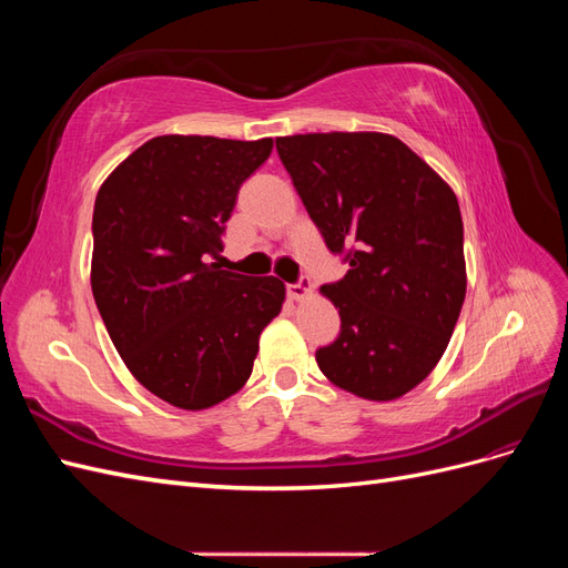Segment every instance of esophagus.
<instances>
[{
    "label": "esophagus",
    "instance_id": "34e87169",
    "mask_svg": "<svg viewBox=\"0 0 568 568\" xmlns=\"http://www.w3.org/2000/svg\"><path fill=\"white\" fill-rule=\"evenodd\" d=\"M286 294H288L291 301H305V298H311V294H313L311 280H301L298 284H288V286H286Z\"/></svg>",
    "mask_w": 568,
    "mask_h": 568
}]
</instances>
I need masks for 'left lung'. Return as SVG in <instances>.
<instances>
[{
	"mask_svg": "<svg viewBox=\"0 0 568 568\" xmlns=\"http://www.w3.org/2000/svg\"><path fill=\"white\" fill-rule=\"evenodd\" d=\"M277 153L332 253L351 270L320 288L341 334L317 351L334 386L386 403L419 386L448 348L467 294L453 186L384 132L280 136Z\"/></svg>",
	"mask_w": 568,
	"mask_h": 568,
	"instance_id": "8db88e82",
	"label": "left lung"
}]
</instances>
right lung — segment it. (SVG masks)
Returning a JSON list of instances; mask_svg holds the SVG:
<instances>
[{"mask_svg":"<svg viewBox=\"0 0 568 568\" xmlns=\"http://www.w3.org/2000/svg\"><path fill=\"white\" fill-rule=\"evenodd\" d=\"M270 153L272 136L163 134L99 186L90 272L99 315L134 379L173 407L205 409L242 388L263 329L282 313L277 277L211 263L239 186Z\"/></svg>","mask_w":568,"mask_h":568,"instance_id":"right-lung-1","label":"right lung"}]
</instances>
